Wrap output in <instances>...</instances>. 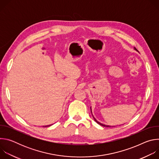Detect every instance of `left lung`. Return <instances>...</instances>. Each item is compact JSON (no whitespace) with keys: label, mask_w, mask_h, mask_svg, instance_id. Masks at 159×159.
Wrapping results in <instances>:
<instances>
[{"label":"left lung","mask_w":159,"mask_h":159,"mask_svg":"<svg viewBox=\"0 0 159 159\" xmlns=\"http://www.w3.org/2000/svg\"><path fill=\"white\" fill-rule=\"evenodd\" d=\"M135 49V48H134ZM136 50H137V49H135ZM90 111H91V107H90ZM91 113H92V111H91ZM93 115V114H92ZM93 118H94V120H95V121L97 123H98L99 125H100L101 126H104V127H111L110 126H109V125H103L102 123H99V121H98L96 119H95V118L93 116Z\"/></svg>","instance_id":"left-lung-1"}]
</instances>
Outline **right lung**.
I'll use <instances>...</instances> for the list:
<instances>
[{
	"label": "right lung",
	"mask_w": 159,
	"mask_h": 159,
	"mask_svg": "<svg viewBox=\"0 0 159 159\" xmlns=\"http://www.w3.org/2000/svg\"><path fill=\"white\" fill-rule=\"evenodd\" d=\"M52 125H47V126H43V127H47V126H51Z\"/></svg>",
	"instance_id": "1"
}]
</instances>
